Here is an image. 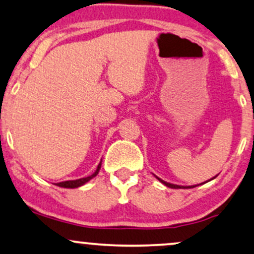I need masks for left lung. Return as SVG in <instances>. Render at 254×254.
Segmentation results:
<instances>
[{"instance_id":"left-lung-1","label":"left lung","mask_w":254,"mask_h":254,"mask_svg":"<svg viewBox=\"0 0 254 254\" xmlns=\"http://www.w3.org/2000/svg\"><path fill=\"white\" fill-rule=\"evenodd\" d=\"M215 177H217V175H215ZM215 177H213V178H212V179H209V180H207V181H211V180H213ZM155 178H156V179H158L159 181H160L161 184H164L165 186L170 187V189H175V190H178V189H193V187H196V186H199V185H202V184L207 183V181H205V183H202V184H199V185H193V186H181V185H175V184L167 183V181H165V180L160 179V178H159V177H156V175H155Z\"/></svg>"}]
</instances>
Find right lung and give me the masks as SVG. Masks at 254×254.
Listing matches in <instances>:
<instances>
[{"label":"right lung","instance_id":"1","mask_svg":"<svg viewBox=\"0 0 254 254\" xmlns=\"http://www.w3.org/2000/svg\"><path fill=\"white\" fill-rule=\"evenodd\" d=\"M101 165H102V159H101V161H100V164L98 165V168H96V171L94 172L92 175H89V177L81 178V179H76V180L62 181V183H58V184H55V185H56V186H59V187H64V189H77V187L83 186L84 184H87L89 180H92L93 178H95L96 175L99 174L100 168H101Z\"/></svg>","mask_w":254,"mask_h":254}]
</instances>
